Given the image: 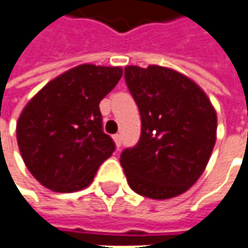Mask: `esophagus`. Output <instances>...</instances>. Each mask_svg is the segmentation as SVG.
<instances>
[{
	"instance_id": "esophagus-1",
	"label": "esophagus",
	"mask_w": 248,
	"mask_h": 248,
	"mask_svg": "<svg viewBox=\"0 0 248 248\" xmlns=\"http://www.w3.org/2000/svg\"><path fill=\"white\" fill-rule=\"evenodd\" d=\"M114 141H115L117 147L120 149V146H121V134H114Z\"/></svg>"
}]
</instances>
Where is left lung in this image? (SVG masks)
Returning a JSON list of instances; mask_svg holds the SVG:
<instances>
[{
    "label": "left lung",
    "mask_w": 248,
    "mask_h": 248,
    "mask_svg": "<svg viewBox=\"0 0 248 248\" xmlns=\"http://www.w3.org/2000/svg\"><path fill=\"white\" fill-rule=\"evenodd\" d=\"M141 134L120 162L130 187L152 199H168L193 185L211 157L217 114L203 91L182 73L162 66H127Z\"/></svg>",
    "instance_id": "8db88e82"
}]
</instances>
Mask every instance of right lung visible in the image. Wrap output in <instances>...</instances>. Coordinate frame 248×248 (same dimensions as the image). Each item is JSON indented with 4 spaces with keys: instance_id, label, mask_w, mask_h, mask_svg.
<instances>
[{
    "instance_id": "obj_1",
    "label": "right lung",
    "mask_w": 248,
    "mask_h": 248,
    "mask_svg": "<svg viewBox=\"0 0 248 248\" xmlns=\"http://www.w3.org/2000/svg\"><path fill=\"white\" fill-rule=\"evenodd\" d=\"M121 75V67L80 64L50 80L26 105L17 123V143L42 185L56 192L83 189L115 152L102 128L99 102Z\"/></svg>"
}]
</instances>
